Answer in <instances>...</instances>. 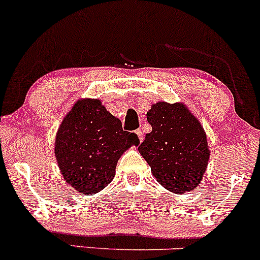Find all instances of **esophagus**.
<instances>
[{"label":"esophagus","mask_w":260,"mask_h":260,"mask_svg":"<svg viewBox=\"0 0 260 260\" xmlns=\"http://www.w3.org/2000/svg\"><path fill=\"white\" fill-rule=\"evenodd\" d=\"M136 133H137V136H138L140 142H143V138H144V137H143V131L139 128V129L136 131Z\"/></svg>","instance_id":"esophagus-1"}]
</instances>
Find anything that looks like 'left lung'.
I'll use <instances>...</instances> for the list:
<instances>
[{
  "label": "left lung",
  "mask_w": 260,
  "mask_h": 260,
  "mask_svg": "<svg viewBox=\"0 0 260 260\" xmlns=\"http://www.w3.org/2000/svg\"><path fill=\"white\" fill-rule=\"evenodd\" d=\"M153 129L138 150L156 181L170 192L194 189L207 171L210 156L207 133L183 103L157 101L147 112Z\"/></svg>",
  "instance_id": "8db88e82"
}]
</instances>
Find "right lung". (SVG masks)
Wrapping results in <instances>:
<instances>
[{"mask_svg": "<svg viewBox=\"0 0 260 260\" xmlns=\"http://www.w3.org/2000/svg\"><path fill=\"white\" fill-rule=\"evenodd\" d=\"M99 99H79L59 124L55 156L64 181L82 194L100 192L113 180L121 155L138 145Z\"/></svg>", "mask_w": 260, "mask_h": 260, "instance_id": "right-lung-1", "label": "right lung"}]
</instances>
